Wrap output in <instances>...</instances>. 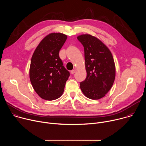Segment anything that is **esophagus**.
Returning a JSON list of instances; mask_svg holds the SVG:
<instances>
[{
    "label": "esophagus",
    "mask_w": 146,
    "mask_h": 146,
    "mask_svg": "<svg viewBox=\"0 0 146 146\" xmlns=\"http://www.w3.org/2000/svg\"><path fill=\"white\" fill-rule=\"evenodd\" d=\"M75 72H76V69H73V70H71V72H70V73H71L72 74H74Z\"/></svg>",
    "instance_id": "34e87169"
}]
</instances>
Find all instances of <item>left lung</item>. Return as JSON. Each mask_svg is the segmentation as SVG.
<instances>
[{"mask_svg": "<svg viewBox=\"0 0 146 146\" xmlns=\"http://www.w3.org/2000/svg\"><path fill=\"white\" fill-rule=\"evenodd\" d=\"M77 39L84 49L87 77L80 82L84 95L91 99H99L111 89L115 77V67L111 52L95 36L81 35Z\"/></svg>", "mask_w": 146, "mask_h": 146, "instance_id": "left-lung-1", "label": "left lung"}]
</instances>
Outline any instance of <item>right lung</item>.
I'll return each mask as SVG.
<instances>
[{
	"mask_svg": "<svg viewBox=\"0 0 146 146\" xmlns=\"http://www.w3.org/2000/svg\"><path fill=\"white\" fill-rule=\"evenodd\" d=\"M66 39V35L51 33L40 41L32 56L30 80L34 90L43 99H56L64 92L70 73L64 66L59 52Z\"/></svg>",
	"mask_w": 146,
	"mask_h": 146,
	"instance_id": "add662e5",
	"label": "right lung"
}]
</instances>
